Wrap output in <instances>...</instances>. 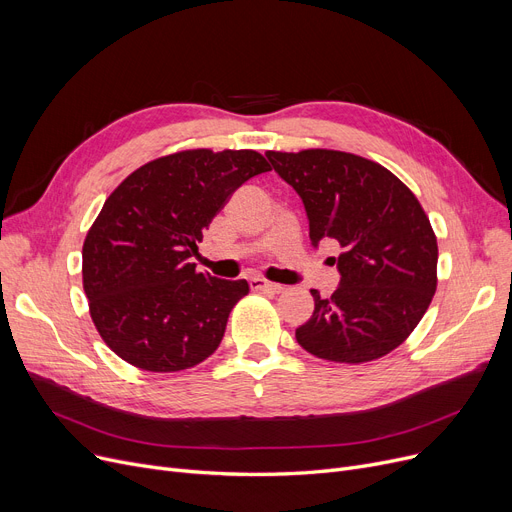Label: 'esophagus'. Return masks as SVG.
Listing matches in <instances>:
<instances>
[{
	"label": "esophagus",
	"mask_w": 512,
	"mask_h": 512,
	"mask_svg": "<svg viewBox=\"0 0 512 512\" xmlns=\"http://www.w3.org/2000/svg\"><path fill=\"white\" fill-rule=\"evenodd\" d=\"M249 284H251V288H253V290L272 292V294H276V292H282V290H284V286H282V284L267 282V280H263V278H251V280H249Z\"/></svg>",
	"instance_id": "1"
}]
</instances>
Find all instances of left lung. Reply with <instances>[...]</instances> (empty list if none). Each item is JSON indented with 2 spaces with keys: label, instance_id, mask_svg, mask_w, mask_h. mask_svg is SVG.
I'll list each match as a JSON object with an SVG mask.
<instances>
[{
  "label": "left lung",
  "instance_id": "1",
  "mask_svg": "<svg viewBox=\"0 0 512 512\" xmlns=\"http://www.w3.org/2000/svg\"><path fill=\"white\" fill-rule=\"evenodd\" d=\"M276 174L303 201L311 245L342 247L332 297L311 290L315 309L297 342L319 359L367 363L407 340L436 292L438 242L417 197L365 157L307 149L267 151Z\"/></svg>",
  "mask_w": 512,
  "mask_h": 512
}]
</instances>
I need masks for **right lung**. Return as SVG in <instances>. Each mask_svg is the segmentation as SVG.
<instances>
[{
  "instance_id": "add662e5",
  "label": "right lung",
  "mask_w": 512,
  "mask_h": 512,
  "mask_svg": "<svg viewBox=\"0 0 512 512\" xmlns=\"http://www.w3.org/2000/svg\"><path fill=\"white\" fill-rule=\"evenodd\" d=\"M257 151H182L149 161L107 197L83 247V286L105 344L134 367H195L220 346L247 280L191 257L238 186L270 172Z\"/></svg>"
}]
</instances>
